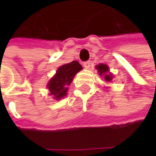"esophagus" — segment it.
Wrapping results in <instances>:
<instances>
[{"label": "esophagus", "mask_w": 156, "mask_h": 156, "mask_svg": "<svg viewBox=\"0 0 156 156\" xmlns=\"http://www.w3.org/2000/svg\"><path fill=\"white\" fill-rule=\"evenodd\" d=\"M91 64L92 62H90V61H87V62H83V67L85 68V69H89L90 67H91Z\"/></svg>", "instance_id": "esophagus-1"}]
</instances>
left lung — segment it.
<instances>
[{
	"mask_svg": "<svg viewBox=\"0 0 156 156\" xmlns=\"http://www.w3.org/2000/svg\"><path fill=\"white\" fill-rule=\"evenodd\" d=\"M95 69L98 70V73L101 76H103L104 80L108 82H110L113 80V75L109 73V68L105 65V64H102L101 63L99 65H97L95 67Z\"/></svg>",
	"mask_w": 156,
	"mask_h": 156,
	"instance_id": "1",
	"label": "left lung"
}]
</instances>
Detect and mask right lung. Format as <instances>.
Segmentation results:
<instances>
[{
	"mask_svg": "<svg viewBox=\"0 0 156 156\" xmlns=\"http://www.w3.org/2000/svg\"><path fill=\"white\" fill-rule=\"evenodd\" d=\"M82 69V67L77 61L65 64L57 69L56 74L48 82L47 87L49 90V94L53 98L60 100L67 95L68 86L72 82L75 75Z\"/></svg>",
	"mask_w": 156,
	"mask_h": 156,
	"instance_id": "right-lung-1",
	"label": "right lung"
}]
</instances>
